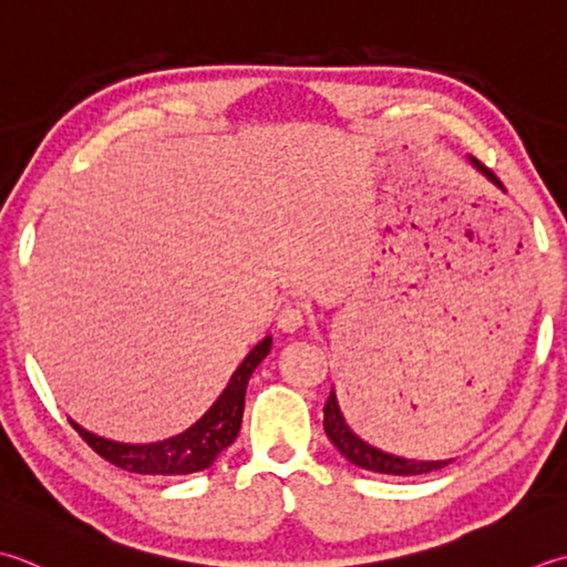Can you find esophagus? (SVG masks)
<instances>
[{
  "mask_svg": "<svg viewBox=\"0 0 567 567\" xmlns=\"http://www.w3.org/2000/svg\"><path fill=\"white\" fill-rule=\"evenodd\" d=\"M307 321V312L299 305H287L280 315H277V329L285 334H295L297 329H302Z\"/></svg>",
  "mask_w": 567,
  "mask_h": 567,
  "instance_id": "1",
  "label": "esophagus"
}]
</instances>
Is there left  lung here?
<instances>
[{
  "label": "left lung",
  "instance_id": "obj_1",
  "mask_svg": "<svg viewBox=\"0 0 567 567\" xmlns=\"http://www.w3.org/2000/svg\"><path fill=\"white\" fill-rule=\"evenodd\" d=\"M470 162H472L474 169H480L486 176V179H489L492 184H496L504 192V184L496 179L494 172L486 169V166L476 162L474 157H470ZM324 430H327V437L331 440V445H334L343 454V457H347L351 464H357V467L375 472V474L415 476V474H427V472L442 470V467H447V464L452 462V460H437V462L408 460V457H398V454L383 452L379 447L369 445V442L361 440L357 432H353L347 425V420H343V413H341L334 391L329 393V401L324 405Z\"/></svg>",
  "mask_w": 567,
  "mask_h": 567
}]
</instances>
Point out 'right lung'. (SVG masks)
Masks as SVG:
<instances>
[{"label":"right lung","instance_id":"add662e5","mask_svg":"<svg viewBox=\"0 0 567 567\" xmlns=\"http://www.w3.org/2000/svg\"><path fill=\"white\" fill-rule=\"evenodd\" d=\"M272 349V337H265L258 347H252L243 363L230 375L224 393L216 398L206 413L186 427L179 435H172L157 442H117L100 437L71 420L78 435L91 445L100 457L115 464L120 470L135 474H194L204 472L218 460V454L233 445L243 423V408H246V388L252 371Z\"/></svg>","mask_w":567,"mask_h":567}]
</instances>
